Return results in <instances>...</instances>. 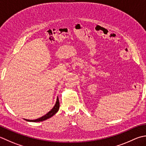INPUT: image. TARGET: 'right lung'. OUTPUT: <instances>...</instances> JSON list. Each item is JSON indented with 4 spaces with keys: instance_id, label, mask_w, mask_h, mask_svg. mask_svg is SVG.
<instances>
[{
    "instance_id": "right-lung-1",
    "label": "right lung",
    "mask_w": 146,
    "mask_h": 146,
    "mask_svg": "<svg viewBox=\"0 0 146 146\" xmlns=\"http://www.w3.org/2000/svg\"><path fill=\"white\" fill-rule=\"evenodd\" d=\"M59 108V99L58 98L55 106H54L52 109L47 114H46V115H44V116L41 117V118H40L34 119V120H30V119H26V120L28 121H33V122H38V121H42L45 120V119L49 118H50V117H52L53 115H55V114L58 111Z\"/></svg>"
}]
</instances>
